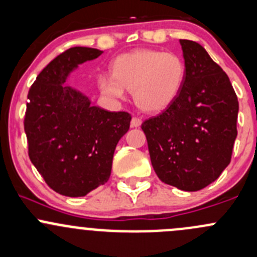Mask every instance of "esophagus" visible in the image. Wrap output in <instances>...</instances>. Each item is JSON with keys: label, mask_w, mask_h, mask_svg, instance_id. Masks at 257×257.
Wrapping results in <instances>:
<instances>
[{"label": "esophagus", "mask_w": 257, "mask_h": 257, "mask_svg": "<svg viewBox=\"0 0 257 257\" xmlns=\"http://www.w3.org/2000/svg\"><path fill=\"white\" fill-rule=\"evenodd\" d=\"M140 125H141V120L139 117H136V116H134L131 120V126L132 127H139Z\"/></svg>", "instance_id": "34e87169"}]
</instances>
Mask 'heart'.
Listing matches in <instances>:
<instances>
[{
	"mask_svg": "<svg viewBox=\"0 0 257 257\" xmlns=\"http://www.w3.org/2000/svg\"><path fill=\"white\" fill-rule=\"evenodd\" d=\"M186 68L180 56L156 50H140L120 56L112 75L98 78L105 95L123 98L125 88L134 91L137 107L145 112H160L169 107L181 91Z\"/></svg>",
	"mask_w": 257,
	"mask_h": 257,
	"instance_id": "heart-1",
	"label": "heart"
}]
</instances>
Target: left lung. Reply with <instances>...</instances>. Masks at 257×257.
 I'll list each match as a JSON object with an SVG mask.
<instances>
[{
  "label": "left lung",
  "instance_id": "obj_1",
  "mask_svg": "<svg viewBox=\"0 0 257 257\" xmlns=\"http://www.w3.org/2000/svg\"><path fill=\"white\" fill-rule=\"evenodd\" d=\"M180 43L186 68L181 91L141 128L159 179L184 191H199L230 164L238 101L228 76L201 45Z\"/></svg>",
  "mask_w": 257,
  "mask_h": 257
}]
</instances>
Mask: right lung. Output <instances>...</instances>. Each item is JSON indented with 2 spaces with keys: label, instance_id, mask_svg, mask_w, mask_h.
Instances as JSON below:
<instances>
[{
  "label": "right lung",
  "instance_id": "1",
  "mask_svg": "<svg viewBox=\"0 0 257 257\" xmlns=\"http://www.w3.org/2000/svg\"><path fill=\"white\" fill-rule=\"evenodd\" d=\"M102 51L71 47L39 73L27 95L24 127L29 156L57 194L85 196L107 182L118 140L131 115L91 106L82 93L66 87L67 75Z\"/></svg>",
  "mask_w": 257,
  "mask_h": 257
}]
</instances>
